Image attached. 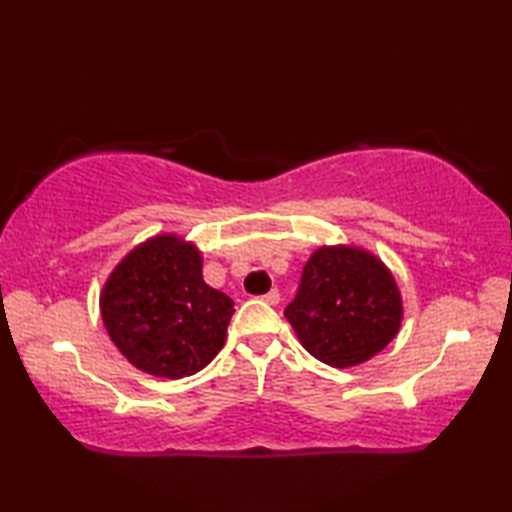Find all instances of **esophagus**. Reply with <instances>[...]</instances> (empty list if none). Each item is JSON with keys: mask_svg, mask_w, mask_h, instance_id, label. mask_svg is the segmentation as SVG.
<instances>
[{"mask_svg": "<svg viewBox=\"0 0 512 512\" xmlns=\"http://www.w3.org/2000/svg\"><path fill=\"white\" fill-rule=\"evenodd\" d=\"M262 300L266 302V305H277V302H280V291L271 289L266 293V296H262Z\"/></svg>", "mask_w": 512, "mask_h": 512, "instance_id": "34e87169", "label": "esophagus"}]
</instances>
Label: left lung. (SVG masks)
Wrapping results in <instances>:
<instances>
[{"label": "left lung", "instance_id": "1", "mask_svg": "<svg viewBox=\"0 0 512 512\" xmlns=\"http://www.w3.org/2000/svg\"><path fill=\"white\" fill-rule=\"evenodd\" d=\"M284 316L318 361L350 368L368 361L400 332L402 298L375 255L348 246L318 248L302 268Z\"/></svg>", "mask_w": 512, "mask_h": 512}]
</instances>
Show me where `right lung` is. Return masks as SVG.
I'll return each mask as SVG.
<instances>
[{
	"mask_svg": "<svg viewBox=\"0 0 512 512\" xmlns=\"http://www.w3.org/2000/svg\"><path fill=\"white\" fill-rule=\"evenodd\" d=\"M235 302L203 280L196 246L160 235L133 248L110 273L101 318L119 352L155 377L203 370L225 343Z\"/></svg>",
	"mask_w": 512,
	"mask_h": 512,
	"instance_id": "add662e5",
	"label": "right lung"
}]
</instances>
